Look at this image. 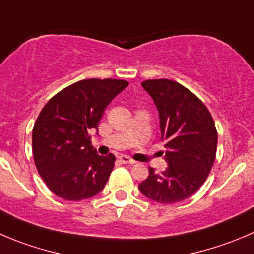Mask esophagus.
I'll return each instance as SVG.
<instances>
[{"instance_id":"1","label":"esophagus","mask_w":254,"mask_h":254,"mask_svg":"<svg viewBox=\"0 0 254 254\" xmlns=\"http://www.w3.org/2000/svg\"><path fill=\"white\" fill-rule=\"evenodd\" d=\"M118 159H119V161L122 162V164H134V162H135L134 160L130 159V157L127 156V155H120Z\"/></svg>"}]
</instances>
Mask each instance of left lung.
<instances>
[{
    "instance_id": "8db88e82",
    "label": "left lung",
    "mask_w": 254,
    "mask_h": 254,
    "mask_svg": "<svg viewBox=\"0 0 254 254\" xmlns=\"http://www.w3.org/2000/svg\"><path fill=\"white\" fill-rule=\"evenodd\" d=\"M141 85L159 110L169 166L161 174L149 167L139 189L155 202H180L192 196L210 175L217 151L215 122L202 100L175 80L149 79Z\"/></svg>"
}]
</instances>
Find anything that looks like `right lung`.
I'll return each mask as SVG.
<instances>
[{
	"mask_svg": "<svg viewBox=\"0 0 254 254\" xmlns=\"http://www.w3.org/2000/svg\"><path fill=\"white\" fill-rule=\"evenodd\" d=\"M127 84L110 78L79 80L57 93L41 110L32 150L38 174L54 195L80 201L104 189L115 156L97 154L89 130L98 129L105 108Z\"/></svg>",
	"mask_w": 254,
	"mask_h": 254,
	"instance_id": "right-lung-1",
	"label": "right lung"
}]
</instances>
